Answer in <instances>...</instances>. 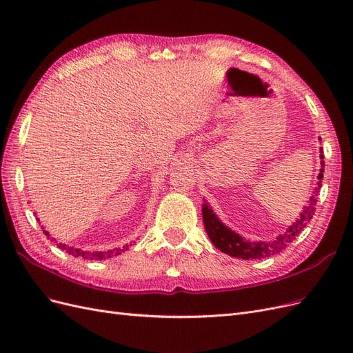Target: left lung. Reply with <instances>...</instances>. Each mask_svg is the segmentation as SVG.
Returning a JSON list of instances; mask_svg holds the SVG:
<instances>
[{"mask_svg":"<svg viewBox=\"0 0 353 353\" xmlns=\"http://www.w3.org/2000/svg\"><path fill=\"white\" fill-rule=\"evenodd\" d=\"M319 157L324 159L323 154ZM323 168H324V160H321V170H319L318 174V183H316L318 187L314 191V196H311V199H309V205L305 206L301 216L296 219L293 225L288 227L283 236H279L274 241L254 243V241L244 240L241 236H239L237 232H234L228 227L223 225V223L219 221V218L213 213L210 206L205 201L203 203L201 213H203V222H205V228L210 241L215 244V248L219 249L221 252L234 256V258L248 259V261L268 258V256L280 253L296 239V236H299V232L307 225V222L312 219V215L315 213V205H316V196H318L316 193L319 187H321L323 178H324Z\"/></svg>","mask_w":353,"mask_h":353,"instance_id":"left-lung-1","label":"left lung"}]
</instances>
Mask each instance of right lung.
<instances>
[{
  "label": "right lung",
  "mask_w": 353,
  "mask_h": 353,
  "mask_svg": "<svg viewBox=\"0 0 353 353\" xmlns=\"http://www.w3.org/2000/svg\"><path fill=\"white\" fill-rule=\"evenodd\" d=\"M46 236L50 237V232L48 231H44ZM57 248L59 249H63L66 250L69 254L74 256V258H83V259H95V261H101V259H105V258H112V256H116V254H121L122 252L130 249V245H123L122 249H114V250H108V252H83V250H79V249H73V248H69V245L66 244H61V243H57Z\"/></svg>",
  "instance_id": "right-lung-1"
}]
</instances>
